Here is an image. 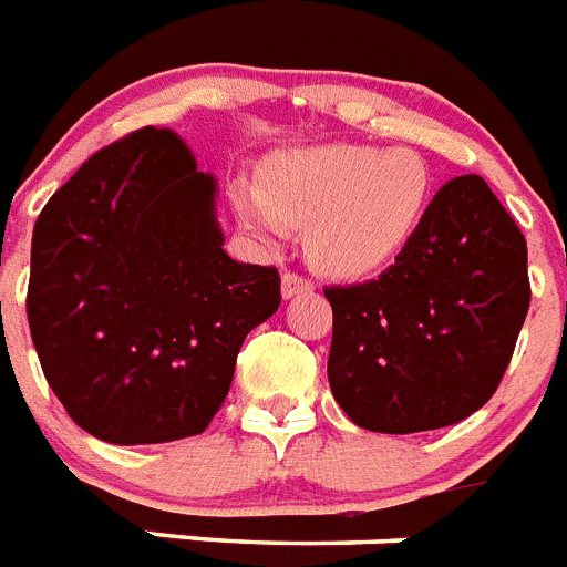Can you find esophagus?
Here are the masks:
<instances>
[{"mask_svg":"<svg viewBox=\"0 0 567 567\" xmlns=\"http://www.w3.org/2000/svg\"><path fill=\"white\" fill-rule=\"evenodd\" d=\"M280 289H284V298H295V295H303V292H312L316 284L307 278V275H298V272H284V280H280Z\"/></svg>","mask_w":567,"mask_h":567,"instance_id":"obj_1","label":"esophagus"}]
</instances>
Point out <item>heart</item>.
<instances>
[{"label":"heart","mask_w":567,"mask_h":567,"mask_svg":"<svg viewBox=\"0 0 567 567\" xmlns=\"http://www.w3.org/2000/svg\"><path fill=\"white\" fill-rule=\"evenodd\" d=\"M433 174L422 154L330 143L264 163L260 183L237 181L231 206L264 240L307 226V251L332 275H367L393 260L422 224Z\"/></svg>","instance_id":"heart-1"}]
</instances>
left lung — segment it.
<instances>
[{"mask_svg": "<svg viewBox=\"0 0 567 567\" xmlns=\"http://www.w3.org/2000/svg\"><path fill=\"white\" fill-rule=\"evenodd\" d=\"M330 386L358 427L422 433L496 393L530 307L527 244L478 174L435 192L375 280L327 287Z\"/></svg>", "mask_w": 567, "mask_h": 567, "instance_id": "left-lung-1", "label": "left lung"}]
</instances>
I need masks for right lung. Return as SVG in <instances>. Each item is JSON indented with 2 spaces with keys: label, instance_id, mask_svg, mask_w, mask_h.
Returning <instances> with one entry per match:
<instances>
[{
  "label": "right lung",
  "instance_id": "obj_1",
  "mask_svg": "<svg viewBox=\"0 0 567 567\" xmlns=\"http://www.w3.org/2000/svg\"><path fill=\"white\" fill-rule=\"evenodd\" d=\"M278 303L275 266L224 251L215 177L168 128L91 154L33 226V347L68 415L103 442L203 433Z\"/></svg>",
  "mask_w": 567,
  "mask_h": 567
}]
</instances>
